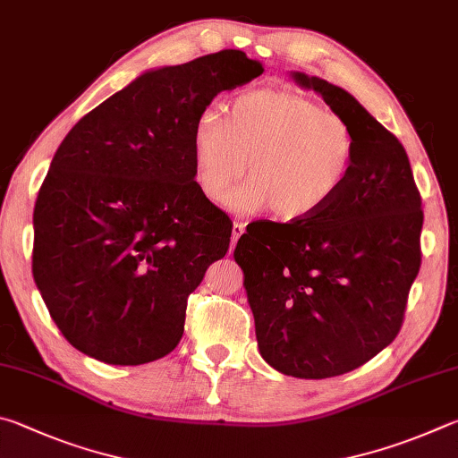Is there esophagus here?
I'll return each mask as SVG.
<instances>
[{
	"label": "esophagus",
	"mask_w": 458,
	"mask_h": 458,
	"mask_svg": "<svg viewBox=\"0 0 458 458\" xmlns=\"http://www.w3.org/2000/svg\"><path fill=\"white\" fill-rule=\"evenodd\" d=\"M243 233H245V223L235 221L233 223V235H231V239H233V245L239 242V237H242Z\"/></svg>",
	"instance_id": "esophagus-1"
}]
</instances>
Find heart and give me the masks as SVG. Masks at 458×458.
I'll return each instance as SVG.
<instances>
[{"instance_id":"1","label":"heart","mask_w":458,"mask_h":458,"mask_svg":"<svg viewBox=\"0 0 458 458\" xmlns=\"http://www.w3.org/2000/svg\"><path fill=\"white\" fill-rule=\"evenodd\" d=\"M356 155L354 126L290 88L237 94L225 114L208 106L192 126L195 179L208 200L223 203L250 163L252 181L227 200L242 215L311 219L346 187Z\"/></svg>"}]
</instances>
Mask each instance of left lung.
<instances>
[{"label": "left lung", "instance_id": "left-lung-1", "mask_svg": "<svg viewBox=\"0 0 458 458\" xmlns=\"http://www.w3.org/2000/svg\"><path fill=\"white\" fill-rule=\"evenodd\" d=\"M354 126L358 155L330 207L253 223L235 247L266 362L293 378L356 370L396 338L420 269L422 199L400 140L354 96L293 74Z\"/></svg>", "mask_w": 458, "mask_h": 458}]
</instances>
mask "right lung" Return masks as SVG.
Instances as JSON below:
<instances>
[{
    "label": "right lung",
    "mask_w": 458,
    "mask_h": 458,
    "mask_svg": "<svg viewBox=\"0 0 458 458\" xmlns=\"http://www.w3.org/2000/svg\"><path fill=\"white\" fill-rule=\"evenodd\" d=\"M261 74L242 50L152 70L62 140L34 207L31 271L76 350L139 366L181 342L189 293L233 231L195 181L192 126L216 94Z\"/></svg>",
    "instance_id": "add662e5"
}]
</instances>
